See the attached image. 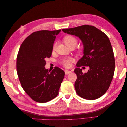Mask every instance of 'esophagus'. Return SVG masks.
<instances>
[{"label": "esophagus", "instance_id": "1", "mask_svg": "<svg viewBox=\"0 0 127 127\" xmlns=\"http://www.w3.org/2000/svg\"><path fill=\"white\" fill-rule=\"evenodd\" d=\"M64 72H65V74H66V75H68V74H70V73L71 72V71H70V70H64Z\"/></svg>", "mask_w": 127, "mask_h": 127}]
</instances>
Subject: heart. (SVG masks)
Returning a JSON list of instances; mask_svg holds the SVG:
<instances>
[{
	"instance_id": "heart-1",
	"label": "heart",
	"mask_w": 127,
	"mask_h": 127,
	"mask_svg": "<svg viewBox=\"0 0 127 127\" xmlns=\"http://www.w3.org/2000/svg\"><path fill=\"white\" fill-rule=\"evenodd\" d=\"M63 40L64 41V43L66 45V46L68 48H69L71 47H75L78 42L77 39L75 36L71 35H68L64 36ZM56 46H57L56 43H55L53 44V47H52V50L53 51L55 50L56 49ZM82 50H79L78 51V53H80L82 52ZM72 61H73L72 59L70 58H64L60 61V63L64 67L69 68L70 66V64Z\"/></svg>"
}]
</instances>
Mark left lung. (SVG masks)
Returning a JSON list of instances; mask_svg holds the SVG:
<instances>
[{
    "instance_id": "1",
    "label": "left lung",
    "mask_w": 127,
    "mask_h": 127,
    "mask_svg": "<svg viewBox=\"0 0 127 127\" xmlns=\"http://www.w3.org/2000/svg\"><path fill=\"white\" fill-rule=\"evenodd\" d=\"M63 31L79 37L84 45V56L77 64L74 72L77 78L76 92L80 97L93 100L101 97L109 89L115 68L113 51L109 37L95 26L84 25ZM89 66L86 73L80 68Z\"/></svg>"
}]
</instances>
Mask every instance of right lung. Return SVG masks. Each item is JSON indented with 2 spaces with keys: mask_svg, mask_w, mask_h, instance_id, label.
Segmentation results:
<instances>
[{
  "mask_svg": "<svg viewBox=\"0 0 127 127\" xmlns=\"http://www.w3.org/2000/svg\"><path fill=\"white\" fill-rule=\"evenodd\" d=\"M60 31L34 32L26 38L19 49L16 61L18 78L26 94L35 102L46 103L58 95L64 72L57 67L50 72L44 66Z\"/></svg>",
  "mask_w": 127,
  "mask_h": 127,
  "instance_id": "right-lung-1",
  "label": "right lung"
}]
</instances>
